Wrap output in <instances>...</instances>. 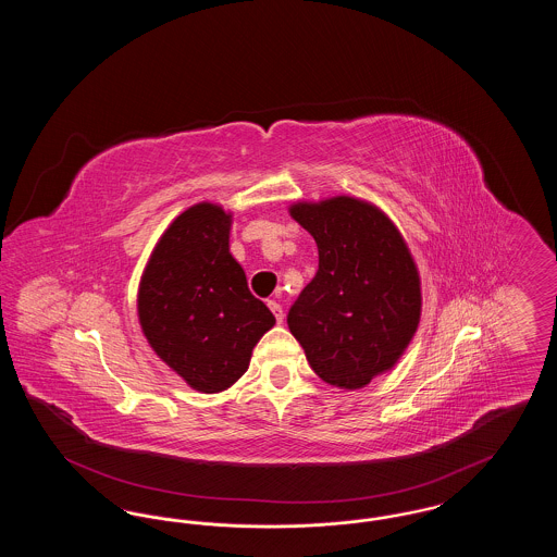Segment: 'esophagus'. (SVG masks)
Returning a JSON list of instances; mask_svg holds the SVG:
<instances>
[{
  "label": "esophagus",
  "instance_id": "esophagus-1",
  "mask_svg": "<svg viewBox=\"0 0 557 557\" xmlns=\"http://www.w3.org/2000/svg\"><path fill=\"white\" fill-rule=\"evenodd\" d=\"M267 305H269L271 313L275 315V321H277V323H282V321H284V309H282V305H280V302H275V300H269Z\"/></svg>",
  "mask_w": 557,
  "mask_h": 557
}]
</instances>
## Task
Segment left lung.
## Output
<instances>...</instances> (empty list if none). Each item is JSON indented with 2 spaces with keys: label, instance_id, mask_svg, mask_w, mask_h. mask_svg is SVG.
I'll return each mask as SVG.
<instances>
[{
  "label": "left lung",
  "instance_id": "left-lung-1",
  "mask_svg": "<svg viewBox=\"0 0 557 557\" xmlns=\"http://www.w3.org/2000/svg\"><path fill=\"white\" fill-rule=\"evenodd\" d=\"M292 219L318 244L319 269L288 313L309 366L357 391L393 370L422 318V280L395 221L370 200H296Z\"/></svg>",
  "mask_w": 557,
  "mask_h": 557
}]
</instances>
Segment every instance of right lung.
Returning a JSON list of instances; mask_svg holds the SVG:
<instances>
[{
	"label": "right lung",
	"instance_id": "obj_1",
	"mask_svg": "<svg viewBox=\"0 0 557 557\" xmlns=\"http://www.w3.org/2000/svg\"><path fill=\"white\" fill-rule=\"evenodd\" d=\"M232 223L234 212L207 200L177 214L152 248L137 288L148 345L205 395L234 386L252 348L275 325L230 252Z\"/></svg>",
	"mask_w": 557,
	"mask_h": 557
}]
</instances>
